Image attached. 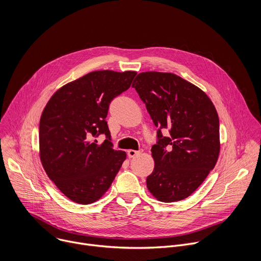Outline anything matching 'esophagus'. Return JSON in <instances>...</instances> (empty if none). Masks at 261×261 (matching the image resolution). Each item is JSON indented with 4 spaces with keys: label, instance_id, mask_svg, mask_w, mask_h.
<instances>
[{
    "label": "esophagus",
    "instance_id": "1",
    "mask_svg": "<svg viewBox=\"0 0 261 261\" xmlns=\"http://www.w3.org/2000/svg\"><path fill=\"white\" fill-rule=\"evenodd\" d=\"M142 152H143V150L142 148H139L138 151H134V150H129L127 153H128V156L130 157V158H133V157H136V156H138V155H140V154H142Z\"/></svg>",
    "mask_w": 261,
    "mask_h": 261
}]
</instances>
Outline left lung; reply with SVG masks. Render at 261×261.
I'll return each instance as SVG.
<instances>
[{
  "mask_svg": "<svg viewBox=\"0 0 261 261\" xmlns=\"http://www.w3.org/2000/svg\"><path fill=\"white\" fill-rule=\"evenodd\" d=\"M157 131L146 187L163 202L190 196L214 169L220 152L217 110L199 88L172 73L142 72L133 82ZM170 133L163 137L162 130Z\"/></svg>",
  "mask_w": 261,
  "mask_h": 261,
  "instance_id": "8db88e82",
  "label": "left lung"
}]
</instances>
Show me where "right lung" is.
Listing matches in <instances>:
<instances>
[{
    "label": "right lung",
    "mask_w": 261,
    "mask_h": 261,
    "mask_svg": "<svg viewBox=\"0 0 261 261\" xmlns=\"http://www.w3.org/2000/svg\"><path fill=\"white\" fill-rule=\"evenodd\" d=\"M134 71H94L67 84L46 104L39 124L40 159L48 177L72 201L90 204L114 181L126 153L114 150L106 117ZM104 134L100 146L90 139Z\"/></svg>",
    "instance_id": "1"
}]
</instances>
